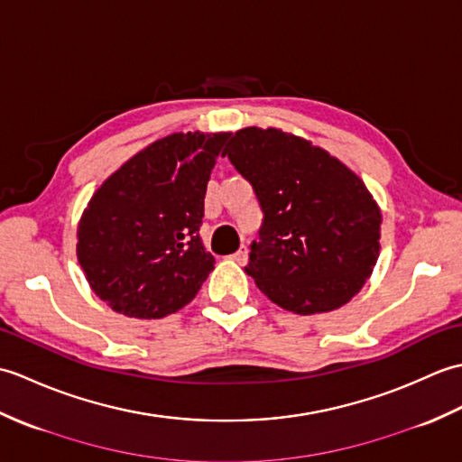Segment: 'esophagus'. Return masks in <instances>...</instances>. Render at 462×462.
<instances>
[{"label":"esophagus","mask_w":462,"mask_h":462,"mask_svg":"<svg viewBox=\"0 0 462 462\" xmlns=\"http://www.w3.org/2000/svg\"><path fill=\"white\" fill-rule=\"evenodd\" d=\"M246 258H248V248L246 246H240V250L234 252L230 256V260L238 262V263H244V262H246Z\"/></svg>","instance_id":"34e87169"}]
</instances>
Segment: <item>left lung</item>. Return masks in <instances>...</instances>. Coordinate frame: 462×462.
Masks as SVG:
<instances>
[{
	"mask_svg": "<svg viewBox=\"0 0 462 462\" xmlns=\"http://www.w3.org/2000/svg\"><path fill=\"white\" fill-rule=\"evenodd\" d=\"M263 210L246 270L280 308L311 316L359 293L379 258L381 210L365 182L321 146L246 126L224 149Z\"/></svg>",
	"mask_w": 462,
	"mask_h": 462,
	"instance_id": "8db88e82",
	"label": "left lung"
}]
</instances>
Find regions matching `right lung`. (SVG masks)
Segmentation results:
<instances>
[{
    "instance_id": "right-lung-1",
    "label": "right lung",
    "mask_w": 462,
    "mask_h": 462,
    "mask_svg": "<svg viewBox=\"0 0 462 462\" xmlns=\"http://www.w3.org/2000/svg\"><path fill=\"white\" fill-rule=\"evenodd\" d=\"M228 136H162L95 190L77 226V260L106 306L161 319L194 300L216 263L199 230L206 184Z\"/></svg>"
}]
</instances>
